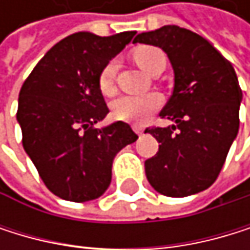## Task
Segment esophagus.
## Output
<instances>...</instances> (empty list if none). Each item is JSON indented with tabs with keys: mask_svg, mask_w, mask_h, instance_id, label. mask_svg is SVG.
Segmentation results:
<instances>
[{
	"mask_svg": "<svg viewBox=\"0 0 250 250\" xmlns=\"http://www.w3.org/2000/svg\"><path fill=\"white\" fill-rule=\"evenodd\" d=\"M133 130H135V133H138L139 136L144 133V129L141 127V126H136V124H135V126H133Z\"/></svg>",
	"mask_w": 250,
	"mask_h": 250,
	"instance_id": "obj_1",
	"label": "esophagus"
}]
</instances>
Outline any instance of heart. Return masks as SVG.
<instances>
[{
  "instance_id": "heart-1",
  "label": "heart",
  "mask_w": 250,
  "mask_h": 250,
  "mask_svg": "<svg viewBox=\"0 0 250 250\" xmlns=\"http://www.w3.org/2000/svg\"><path fill=\"white\" fill-rule=\"evenodd\" d=\"M165 55L153 46H141L133 52L135 61L144 70L151 73L157 61ZM115 73H117V61L111 60L103 67L99 76V88L104 96H111L115 91ZM160 96L150 93L141 96H121L112 103V114L115 118L129 121V123H142L146 121L156 109L160 106Z\"/></svg>"
}]
</instances>
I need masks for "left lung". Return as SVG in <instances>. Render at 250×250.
<instances>
[{
  "label": "left lung",
  "instance_id": "1",
  "mask_svg": "<svg viewBox=\"0 0 250 250\" xmlns=\"http://www.w3.org/2000/svg\"><path fill=\"white\" fill-rule=\"evenodd\" d=\"M133 43L157 46L174 70V90L162 118L174 124L146 129L159 146L146 160V175L162 195L183 198L208 189L238 133L243 94L232 64L199 34L165 25Z\"/></svg>",
  "mask_w": 250,
  "mask_h": 250
}]
</instances>
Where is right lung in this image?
I'll return each mask as SVG.
<instances>
[{
  "label": "right lung",
  "mask_w": 250,
  "mask_h": 250,
  "mask_svg": "<svg viewBox=\"0 0 250 250\" xmlns=\"http://www.w3.org/2000/svg\"><path fill=\"white\" fill-rule=\"evenodd\" d=\"M136 31L100 37L88 31L58 42L23 82L18 123L23 150L54 195L73 203L102 196L117 153L138 139L127 123L96 129L109 109L99 88L106 62Z\"/></svg>",
  "instance_id": "right-lung-1"
}]
</instances>
